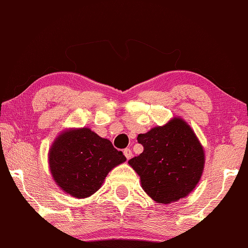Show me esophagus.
Listing matches in <instances>:
<instances>
[{"label": "esophagus", "mask_w": 248, "mask_h": 248, "mask_svg": "<svg viewBox=\"0 0 248 248\" xmlns=\"http://www.w3.org/2000/svg\"><path fill=\"white\" fill-rule=\"evenodd\" d=\"M124 155L125 156V158L127 159H130L132 157V152L130 148H125L124 151Z\"/></svg>", "instance_id": "obj_1"}]
</instances>
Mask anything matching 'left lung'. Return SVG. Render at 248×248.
I'll return each instance as SVG.
<instances>
[{"instance_id":"1","label":"left lung","mask_w":248,"mask_h":248,"mask_svg":"<svg viewBox=\"0 0 248 248\" xmlns=\"http://www.w3.org/2000/svg\"><path fill=\"white\" fill-rule=\"evenodd\" d=\"M144 152L128 164L140 177L142 190L157 203L169 204L189 195L204 169V149L190 124L174 117L138 135Z\"/></svg>"}]
</instances>
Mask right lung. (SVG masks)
Masks as SVG:
<instances>
[{"label": "right lung", "instance_id": "1", "mask_svg": "<svg viewBox=\"0 0 248 248\" xmlns=\"http://www.w3.org/2000/svg\"><path fill=\"white\" fill-rule=\"evenodd\" d=\"M125 162L109 139L90 128H69L55 138L48 153L55 183L72 197L89 198L102 186L109 172Z\"/></svg>", "mask_w": 248, "mask_h": 248}]
</instances>
